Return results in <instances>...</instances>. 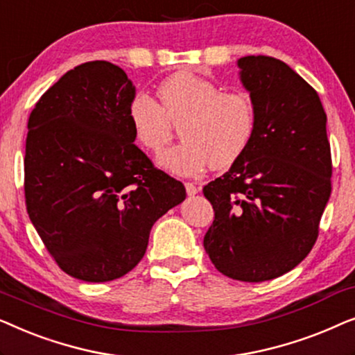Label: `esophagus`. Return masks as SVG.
<instances>
[{"label": "esophagus", "instance_id": "obj_1", "mask_svg": "<svg viewBox=\"0 0 355 355\" xmlns=\"http://www.w3.org/2000/svg\"><path fill=\"white\" fill-rule=\"evenodd\" d=\"M184 186H186L187 196H196V193H198V191H200V189H198L193 182H186Z\"/></svg>", "mask_w": 355, "mask_h": 355}]
</instances>
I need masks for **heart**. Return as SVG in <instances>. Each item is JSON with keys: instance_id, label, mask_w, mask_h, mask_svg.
<instances>
[{"instance_id": "b5f03b06", "label": "heart", "mask_w": 355, "mask_h": 355, "mask_svg": "<svg viewBox=\"0 0 355 355\" xmlns=\"http://www.w3.org/2000/svg\"><path fill=\"white\" fill-rule=\"evenodd\" d=\"M157 94L159 103L147 94L135 95L129 121L140 147L153 155L171 142L174 125L181 128L184 142L159 158L169 171L193 176L207 166L227 169L250 145L257 110L247 92H221L215 82L182 71L164 79Z\"/></svg>"}]
</instances>
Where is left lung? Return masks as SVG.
Returning <instances> with one entry per match:
<instances>
[{
    "instance_id": "obj_1",
    "label": "left lung",
    "mask_w": 355,
    "mask_h": 355,
    "mask_svg": "<svg viewBox=\"0 0 355 355\" xmlns=\"http://www.w3.org/2000/svg\"><path fill=\"white\" fill-rule=\"evenodd\" d=\"M237 66L257 128L230 171L203 187L215 211L203 247L227 278L261 283L297 266L317 242L331 196V148L317 90L297 72L261 55Z\"/></svg>"
}]
</instances>
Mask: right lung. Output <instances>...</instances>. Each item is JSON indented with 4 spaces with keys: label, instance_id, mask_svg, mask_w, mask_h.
<instances>
[{
    "label": "right lung",
    "instance_id": "add662e5",
    "mask_svg": "<svg viewBox=\"0 0 355 355\" xmlns=\"http://www.w3.org/2000/svg\"><path fill=\"white\" fill-rule=\"evenodd\" d=\"M134 96L119 66L89 61L67 71L28 116V218L58 266L87 283L129 273L155 221L186 198L184 184L134 145Z\"/></svg>",
    "mask_w": 355,
    "mask_h": 355
}]
</instances>
